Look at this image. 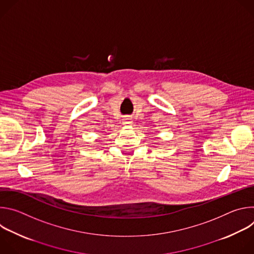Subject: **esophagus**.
I'll return each mask as SVG.
<instances>
[{
	"instance_id": "34e87169",
	"label": "esophagus",
	"mask_w": 254,
	"mask_h": 254,
	"mask_svg": "<svg viewBox=\"0 0 254 254\" xmlns=\"http://www.w3.org/2000/svg\"><path fill=\"white\" fill-rule=\"evenodd\" d=\"M131 120H132V119L129 118V117L124 118V120H123V125H124L125 127H130V126L132 125V121H131Z\"/></svg>"
}]
</instances>
